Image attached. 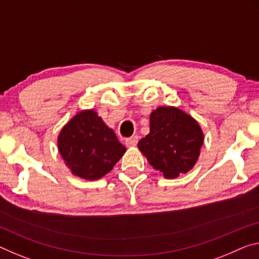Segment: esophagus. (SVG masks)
Returning a JSON list of instances; mask_svg holds the SVG:
<instances>
[{"label": "esophagus", "instance_id": "esophagus-1", "mask_svg": "<svg viewBox=\"0 0 259 259\" xmlns=\"http://www.w3.org/2000/svg\"><path fill=\"white\" fill-rule=\"evenodd\" d=\"M137 143H138V136H133L125 139L126 146H136Z\"/></svg>", "mask_w": 259, "mask_h": 259}]
</instances>
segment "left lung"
Segmentation results:
<instances>
[{"instance_id":"obj_1","label":"left lung","mask_w":259,"mask_h":259,"mask_svg":"<svg viewBox=\"0 0 259 259\" xmlns=\"http://www.w3.org/2000/svg\"><path fill=\"white\" fill-rule=\"evenodd\" d=\"M204 135L195 118L176 107H158L150 115V134L138 149L154 169L175 179L192 169L199 157Z\"/></svg>"}]
</instances>
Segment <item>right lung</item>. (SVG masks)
Returning <instances> with one entry per match:
<instances>
[{
    "label": "right lung",
    "instance_id": "1",
    "mask_svg": "<svg viewBox=\"0 0 259 259\" xmlns=\"http://www.w3.org/2000/svg\"><path fill=\"white\" fill-rule=\"evenodd\" d=\"M57 145L71 173L84 180L109 173L126 151L93 109L75 115L61 130Z\"/></svg>",
    "mask_w": 259,
    "mask_h": 259
}]
</instances>
